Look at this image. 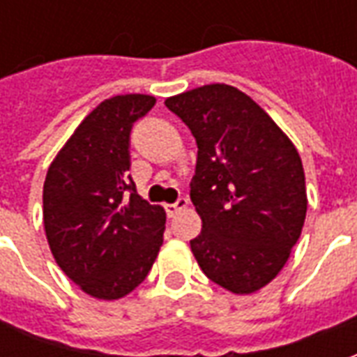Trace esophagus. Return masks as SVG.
<instances>
[{
  "label": "esophagus",
  "mask_w": 357,
  "mask_h": 357,
  "mask_svg": "<svg viewBox=\"0 0 357 357\" xmlns=\"http://www.w3.org/2000/svg\"><path fill=\"white\" fill-rule=\"evenodd\" d=\"M187 204H189V201H187V199H178V201L172 202V204H166L164 208H166V214H168V216H176L178 212H181V210L187 208Z\"/></svg>",
  "instance_id": "34e87169"
}]
</instances>
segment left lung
I'll use <instances>...</instances> for the list:
<instances>
[{
  "label": "left lung",
  "instance_id": "8db88e82",
  "mask_svg": "<svg viewBox=\"0 0 357 357\" xmlns=\"http://www.w3.org/2000/svg\"><path fill=\"white\" fill-rule=\"evenodd\" d=\"M197 141L191 201L202 220L191 241L210 281L250 294L275 279L306 220L298 151L247 93L210 84L168 97Z\"/></svg>",
  "mask_w": 357,
  "mask_h": 357
}]
</instances>
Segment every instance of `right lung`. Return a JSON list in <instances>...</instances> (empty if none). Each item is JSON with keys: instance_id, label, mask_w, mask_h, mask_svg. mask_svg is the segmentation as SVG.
Here are the masks:
<instances>
[{"instance_id": "add662e5", "label": "right lung", "mask_w": 357, "mask_h": 357, "mask_svg": "<svg viewBox=\"0 0 357 357\" xmlns=\"http://www.w3.org/2000/svg\"><path fill=\"white\" fill-rule=\"evenodd\" d=\"M153 95L110 97L74 130L43 183L51 255L68 279L101 300L132 292L162 247L166 212L143 201L130 170V133Z\"/></svg>"}]
</instances>
